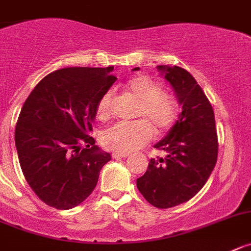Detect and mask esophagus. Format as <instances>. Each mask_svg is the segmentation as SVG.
<instances>
[{
    "mask_svg": "<svg viewBox=\"0 0 251 251\" xmlns=\"http://www.w3.org/2000/svg\"><path fill=\"white\" fill-rule=\"evenodd\" d=\"M112 157H113L114 159H117V158H127L128 154L127 153H113L112 154Z\"/></svg>",
    "mask_w": 251,
    "mask_h": 251,
    "instance_id": "1",
    "label": "esophagus"
}]
</instances>
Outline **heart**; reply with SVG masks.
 <instances>
[{
  "mask_svg": "<svg viewBox=\"0 0 251 251\" xmlns=\"http://www.w3.org/2000/svg\"><path fill=\"white\" fill-rule=\"evenodd\" d=\"M127 91L138 100L137 117L144 118L132 122H119L103 134V144L117 153H129L148 143L154 134L153 124L158 133L168 132L179 117V103L174 96L163 91L159 82L149 75H137L126 84ZM114 92L108 89L97 103L100 119L109 118L113 110Z\"/></svg>",
  "mask_w": 251,
  "mask_h": 251,
  "instance_id": "heart-1",
  "label": "heart"
}]
</instances>
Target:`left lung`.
Returning a JSON list of instances; mask_svg holds the SVG:
<instances>
[{"label":"left lung","instance_id":"1","mask_svg":"<svg viewBox=\"0 0 251 251\" xmlns=\"http://www.w3.org/2000/svg\"><path fill=\"white\" fill-rule=\"evenodd\" d=\"M158 70L164 72L183 110L167 137L154 146L165 157L151 159L137 188L151 205L167 209L185 203L204 187L217 163L219 144L214 110L194 77L178 66Z\"/></svg>","mask_w":251,"mask_h":251}]
</instances>
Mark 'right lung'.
I'll return each mask as SVG.
<instances>
[{"label": "right lung", "mask_w": 251, "mask_h": 251, "mask_svg": "<svg viewBox=\"0 0 251 251\" xmlns=\"http://www.w3.org/2000/svg\"><path fill=\"white\" fill-rule=\"evenodd\" d=\"M113 67H67L46 75L18 116L21 169L43 203L67 210L91 195L110 154L89 135L97 103L116 82Z\"/></svg>", "instance_id": "obj_1"}]
</instances>
